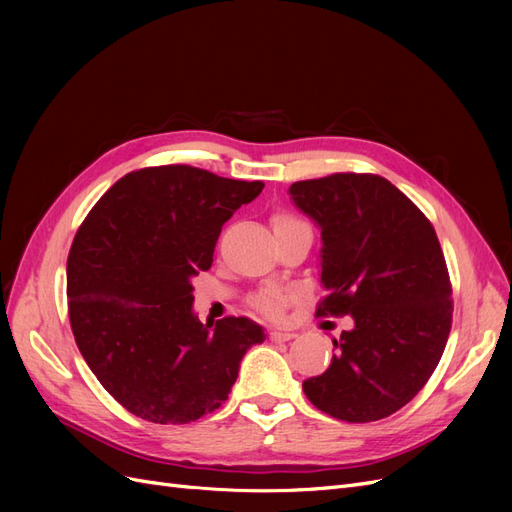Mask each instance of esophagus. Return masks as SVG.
I'll use <instances>...</instances> for the list:
<instances>
[{
    "instance_id": "obj_1",
    "label": "esophagus",
    "mask_w": 512,
    "mask_h": 512,
    "mask_svg": "<svg viewBox=\"0 0 512 512\" xmlns=\"http://www.w3.org/2000/svg\"><path fill=\"white\" fill-rule=\"evenodd\" d=\"M269 337L273 339V342H290L294 333L292 331H282V329H271Z\"/></svg>"
}]
</instances>
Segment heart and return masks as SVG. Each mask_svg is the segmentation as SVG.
Here are the masks:
<instances>
[{
	"instance_id": "1",
	"label": "heart",
	"mask_w": 512,
	"mask_h": 512,
	"mask_svg": "<svg viewBox=\"0 0 512 512\" xmlns=\"http://www.w3.org/2000/svg\"><path fill=\"white\" fill-rule=\"evenodd\" d=\"M290 222H299V220L292 218V215H288V213H277L273 218V226H282V224H290ZM290 299H292V294L288 290L265 288V290L256 292L254 297L250 299V303H252L256 312H260L262 316L277 318V316H282V312L286 309Z\"/></svg>"
}]
</instances>
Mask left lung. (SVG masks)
<instances>
[{
	"instance_id": "obj_1",
	"label": "left lung",
	"mask_w": 512,
	"mask_h": 512,
	"mask_svg": "<svg viewBox=\"0 0 512 512\" xmlns=\"http://www.w3.org/2000/svg\"><path fill=\"white\" fill-rule=\"evenodd\" d=\"M322 237L318 316H350L329 369L307 378L312 404L369 423L404 408L438 367L453 288L431 222L380 175L335 173L290 185Z\"/></svg>"
}]
</instances>
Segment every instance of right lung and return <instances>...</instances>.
I'll return each mask as SVG.
<instances>
[{"label":"right lung","mask_w":512,"mask_h":512,"mask_svg":"<svg viewBox=\"0 0 512 512\" xmlns=\"http://www.w3.org/2000/svg\"><path fill=\"white\" fill-rule=\"evenodd\" d=\"M203 168L170 164L121 177L76 230L68 314L83 359L119 404L160 425L218 410L247 348L265 342L250 318L203 324L192 277L211 269L222 226L262 192Z\"/></svg>","instance_id":"right-lung-1"}]
</instances>
